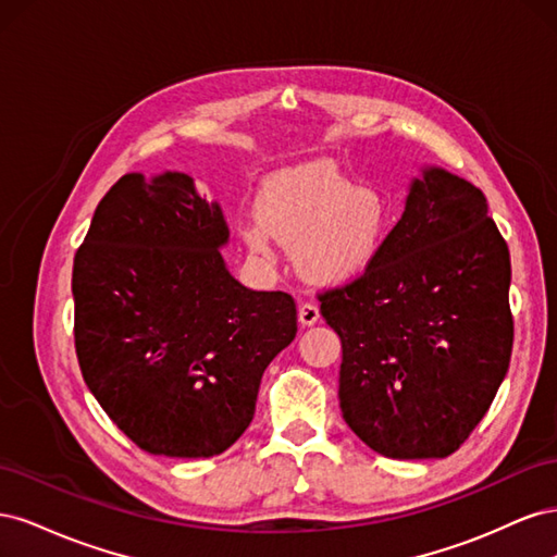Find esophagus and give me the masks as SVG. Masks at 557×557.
I'll return each mask as SVG.
<instances>
[{
    "mask_svg": "<svg viewBox=\"0 0 557 557\" xmlns=\"http://www.w3.org/2000/svg\"><path fill=\"white\" fill-rule=\"evenodd\" d=\"M320 320V309L315 305H311V301H301L299 305V323L305 327H311L315 325Z\"/></svg>",
    "mask_w": 557,
    "mask_h": 557,
    "instance_id": "34e87169",
    "label": "esophagus"
}]
</instances>
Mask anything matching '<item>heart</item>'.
Here are the masks:
<instances>
[{
	"mask_svg": "<svg viewBox=\"0 0 557 557\" xmlns=\"http://www.w3.org/2000/svg\"><path fill=\"white\" fill-rule=\"evenodd\" d=\"M250 252L272 258L274 242L295 246L297 269L315 285H344L379 256L387 209L379 193L358 188L332 162H309L267 178L256 218L239 225Z\"/></svg>",
	"mask_w": 557,
	"mask_h": 557,
	"instance_id": "1",
	"label": "heart"
}]
</instances>
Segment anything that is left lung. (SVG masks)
<instances>
[{
	"instance_id": "obj_1",
	"label": "left lung",
	"mask_w": 557,
	"mask_h": 557,
	"mask_svg": "<svg viewBox=\"0 0 557 557\" xmlns=\"http://www.w3.org/2000/svg\"><path fill=\"white\" fill-rule=\"evenodd\" d=\"M509 285L485 195L425 170L367 272L318 293L342 339V413L369 448L425 460L467 442L509 369Z\"/></svg>"
}]
</instances>
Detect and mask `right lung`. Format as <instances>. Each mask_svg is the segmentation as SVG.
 Masks as SVG:
<instances>
[{"mask_svg": "<svg viewBox=\"0 0 557 557\" xmlns=\"http://www.w3.org/2000/svg\"><path fill=\"white\" fill-rule=\"evenodd\" d=\"M230 230L188 174H125L74 256V344L90 393L150 455L213 458L250 425L264 369L297 334L288 293L234 281Z\"/></svg>", "mask_w": 557, "mask_h": 557, "instance_id": "right-lung-1", "label": "right lung"}]
</instances>
